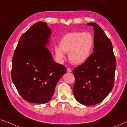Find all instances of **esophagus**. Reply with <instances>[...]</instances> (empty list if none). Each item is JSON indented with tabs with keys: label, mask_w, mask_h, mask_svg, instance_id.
Wrapping results in <instances>:
<instances>
[{
	"label": "esophagus",
	"mask_w": 127,
	"mask_h": 127,
	"mask_svg": "<svg viewBox=\"0 0 127 127\" xmlns=\"http://www.w3.org/2000/svg\"><path fill=\"white\" fill-rule=\"evenodd\" d=\"M67 71L68 72H72V69H71L70 68H69V67H68V68H67Z\"/></svg>",
	"instance_id": "esophagus-1"
}]
</instances>
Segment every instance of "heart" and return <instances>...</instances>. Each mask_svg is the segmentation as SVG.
Listing matches in <instances>:
<instances>
[{
  "instance_id": "b5f03b06",
  "label": "heart",
  "mask_w": 127,
  "mask_h": 127,
  "mask_svg": "<svg viewBox=\"0 0 127 127\" xmlns=\"http://www.w3.org/2000/svg\"><path fill=\"white\" fill-rule=\"evenodd\" d=\"M94 46L93 34L89 32H74L64 36L60 47L54 48L55 55L60 60L65 58V53H68L69 59L73 64L79 65L89 58Z\"/></svg>"
}]
</instances>
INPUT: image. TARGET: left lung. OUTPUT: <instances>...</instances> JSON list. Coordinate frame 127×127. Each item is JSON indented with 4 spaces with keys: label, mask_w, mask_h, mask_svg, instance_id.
Instances as JSON below:
<instances>
[{
    "label": "left lung",
    "mask_w": 127,
    "mask_h": 127,
    "mask_svg": "<svg viewBox=\"0 0 127 127\" xmlns=\"http://www.w3.org/2000/svg\"><path fill=\"white\" fill-rule=\"evenodd\" d=\"M87 25L94 29V52L73 70V91L79 103L90 106L102 102L113 88L116 60L112 42L99 25L93 22Z\"/></svg>",
    "instance_id": "left-lung-1"
}]
</instances>
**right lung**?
Masks as SVG:
<instances>
[{"instance_id": "1", "label": "right lung", "mask_w": 127, "mask_h": 127, "mask_svg": "<svg viewBox=\"0 0 127 127\" xmlns=\"http://www.w3.org/2000/svg\"><path fill=\"white\" fill-rule=\"evenodd\" d=\"M51 31L44 22L34 24L21 36L12 60L11 79L27 102L46 103L66 68L54 61L46 46Z\"/></svg>"}]
</instances>
